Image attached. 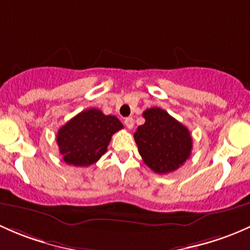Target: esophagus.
I'll return each mask as SVG.
<instances>
[{
	"label": "esophagus",
	"mask_w": 250,
	"mask_h": 250,
	"mask_svg": "<svg viewBox=\"0 0 250 250\" xmlns=\"http://www.w3.org/2000/svg\"><path fill=\"white\" fill-rule=\"evenodd\" d=\"M125 125L128 129H132V128L134 127V120L132 117H127L125 120Z\"/></svg>",
	"instance_id": "1"
}]
</instances>
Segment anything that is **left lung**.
Here are the masks:
<instances>
[{
	"label": "left lung",
	"mask_w": 250,
	"mask_h": 250,
	"mask_svg": "<svg viewBox=\"0 0 250 250\" xmlns=\"http://www.w3.org/2000/svg\"><path fill=\"white\" fill-rule=\"evenodd\" d=\"M145 123L134 133L144 163L157 173L177 170L190 157L193 141L187 127L160 107L144 111Z\"/></svg>",
	"instance_id": "obj_1"
}]
</instances>
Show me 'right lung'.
<instances>
[{
	"mask_svg": "<svg viewBox=\"0 0 250 250\" xmlns=\"http://www.w3.org/2000/svg\"><path fill=\"white\" fill-rule=\"evenodd\" d=\"M123 128L116 116L98 109L81 111L60 128L56 141L67 164L90 167L106 152L112 134Z\"/></svg>",
	"mask_w": 250,
	"mask_h": 250,
	"instance_id": "add662e5",
	"label": "right lung"
}]
</instances>
